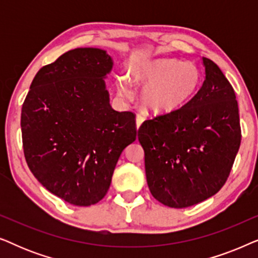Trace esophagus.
<instances>
[{
    "label": "esophagus",
    "instance_id": "esophagus-1",
    "mask_svg": "<svg viewBox=\"0 0 258 258\" xmlns=\"http://www.w3.org/2000/svg\"><path fill=\"white\" fill-rule=\"evenodd\" d=\"M144 122V117L142 115H137L136 116V128L139 129L140 126H141V124H142V123Z\"/></svg>",
    "mask_w": 258,
    "mask_h": 258
}]
</instances>
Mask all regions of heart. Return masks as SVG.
<instances>
[{
  "instance_id": "heart-1",
  "label": "heart",
  "mask_w": 258,
  "mask_h": 258,
  "mask_svg": "<svg viewBox=\"0 0 258 258\" xmlns=\"http://www.w3.org/2000/svg\"><path fill=\"white\" fill-rule=\"evenodd\" d=\"M202 74L192 62L179 58L157 57L140 59L126 69L117 89L129 96L130 87L141 91L140 104L148 114L169 115L178 111L199 93Z\"/></svg>"
}]
</instances>
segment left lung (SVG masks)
Listing matches in <instances>:
<instances>
[{"label": "left lung", "mask_w": 258, "mask_h": 258, "mask_svg": "<svg viewBox=\"0 0 258 258\" xmlns=\"http://www.w3.org/2000/svg\"><path fill=\"white\" fill-rule=\"evenodd\" d=\"M203 66L206 80L189 103L139 129L148 186L170 208L191 207L220 191L241 144L235 91L216 63L203 57Z\"/></svg>", "instance_id": "8db88e82"}]
</instances>
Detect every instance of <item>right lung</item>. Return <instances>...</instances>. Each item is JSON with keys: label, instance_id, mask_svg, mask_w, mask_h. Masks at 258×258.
<instances>
[{"label": "right lung", "instance_id": "obj_1", "mask_svg": "<svg viewBox=\"0 0 258 258\" xmlns=\"http://www.w3.org/2000/svg\"><path fill=\"white\" fill-rule=\"evenodd\" d=\"M112 59L77 48L38 70L22 105L24 157L37 181L73 206L108 192L122 151L136 140L135 114L111 108L104 79Z\"/></svg>", "mask_w": 258, "mask_h": 258}]
</instances>
